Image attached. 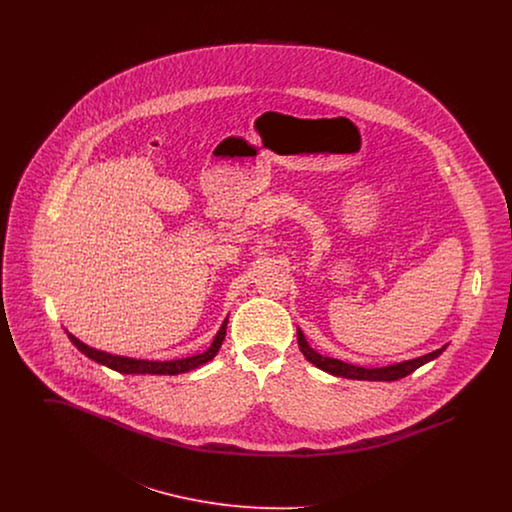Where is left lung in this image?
Returning a JSON list of instances; mask_svg holds the SVG:
<instances>
[{
    "mask_svg": "<svg viewBox=\"0 0 512 512\" xmlns=\"http://www.w3.org/2000/svg\"><path fill=\"white\" fill-rule=\"evenodd\" d=\"M297 343H299V349L305 355V359L309 363L318 366L320 370L330 372L334 376H341V378H349V380H370V382H393V380L405 378V376L414 372L418 366L434 361L445 351V345H443L441 349H436V351H432L424 357H416L411 361H403V363H397V365L380 366V368H363V366L349 365V363H343L338 359H330V357L320 355L313 347H309V343L305 341V336H303L301 330H297Z\"/></svg>",
    "mask_w": 512,
    "mask_h": 512,
    "instance_id": "1",
    "label": "left lung"
}]
</instances>
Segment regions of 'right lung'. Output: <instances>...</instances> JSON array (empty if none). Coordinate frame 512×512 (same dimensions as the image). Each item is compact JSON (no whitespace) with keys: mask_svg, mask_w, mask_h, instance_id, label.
Masks as SVG:
<instances>
[{"mask_svg":"<svg viewBox=\"0 0 512 512\" xmlns=\"http://www.w3.org/2000/svg\"><path fill=\"white\" fill-rule=\"evenodd\" d=\"M226 324H228V318L222 322L215 340L211 343V347L205 351V353H199L194 357H186V359H178V361H142V359H130V357H121V355H111V353H105V351H98L86 343L74 338L73 334H69V340L73 341L74 347L84 353L88 359L96 361L99 365L109 366L121 374H182V372H188V370H194L197 366L205 365L207 361H211L217 353H219L220 345L222 340L226 336Z\"/></svg>","mask_w":512,"mask_h":512,"instance_id":"obj_1","label":"right lung"}]
</instances>
